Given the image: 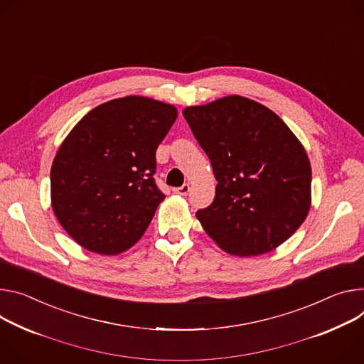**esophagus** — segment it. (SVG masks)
Here are the masks:
<instances>
[{
    "label": "esophagus",
    "mask_w": 364,
    "mask_h": 364,
    "mask_svg": "<svg viewBox=\"0 0 364 364\" xmlns=\"http://www.w3.org/2000/svg\"><path fill=\"white\" fill-rule=\"evenodd\" d=\"M190 184H183L181 187H177V188H174V193H177V194H180V196H187L188 194V191H190Z\"/></svg>",
    "instance_id": "34e87169"
}]
</instances>
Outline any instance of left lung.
I'll return each mask as SVG.
<instances>
[{
    "label": "left lung",
    "mask_w": 364,
    "mask_h": 364,
    "mask_svg": "<svg viewBox=\"0 0 364 364\" xmlns=\"http://www.w3.org/2000/svg\"><path fill=\"white\" fill-rule=\"evenodd\" d=\"M210 159L216 196L197 210L206 234L228 254L261 255L289 240L311 209V162L270 109L228 95L183 110Z\"/></svg>",
    "instance_id": "obj_1"
}]
</instances>
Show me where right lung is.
I'll return each instance as SVG.
<instances>
[{"mask_svg": "<svg viewBox=\"0 0 364 364\" xmlns=\"http://www.w3.org/2000/svg\"><path fill=\"white\" fill-rule=\"evenodd\" d=\"M177 109L127 95L87 113L59 146L50 170L52 209L82 248L116 255L145 234L165 199L155 152Z\"/></svg>", "mask_w": 364, "mask_h": 364, "instance_id": "add662e5", "label": "right lung"}]
</instances>
